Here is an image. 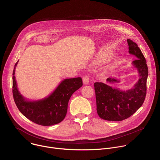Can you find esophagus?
I'll use <instances>...</instances> for the list:
<instances>
[{
    "mask_svg": "<svg viewBox=\"0 0 160 160\" xmlns=\"http://www.w3.org/2000/svg\"><path fill=\"white\" fill-rule=\"evenodd\" d=\"M82 81L84 84H88L89 82V77L88 76H84L82 77Z\"/></svg>",
    "mask_w": 160,
    "mask_h": 160,
    "instance_id": "esophagus-1",
    "label": "esophagus"
}]
</instances>
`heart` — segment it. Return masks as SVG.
Returning <instances> with one entry per match:
<instances>
[{"label":"heart","instance_id":"b5f03b06","mask_svg":"<svg viewBox=\"0 0 160 160\" xmlns=\"http://www.w3.org/2000/svg\"><path fill=\"white\" fill-rule=\"evenodd\" d=\"M107 56L99 55L95 58V62L97 63H104L105 61H107Z\"/></svg>","mask_w":160,"mask_h":160}]
</instances>
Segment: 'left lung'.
Listing matches in <instances>:
<instances>
[{
    "label": "left lung",
    "instance_id": "left-lung-1",
    "mask_svg": "<svg viewBox=\"0 0 160 160\" xmlns=\"http://www.w3.org/2000/svg\"><path fill=\"white\" fill-rule=\"evenodd\" d=\"M129 53L136 59L132 64L137 69L139 79L134 88L122 91L103 82H94L97 110L99 117L109 121H121L133 115L143 104L146 95L148 68L146 60L138 45L127 39ZM107 82H118L115 78H108Z\"/></svg>",
    "mask_w": 160,
    "mask_h": 160
}]
</instances>
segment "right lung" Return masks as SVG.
I'll return each instance as SVG.
<instances>
[{"mask_svg":"<svg viewBox=\"0 0 160 160\" xmlns=\"http://www.w3.org/2000/svg\"><path fill=\"white\" fill-rule=\"evenodd\" d=\"M16 63L12 73V94L20 112L33 122L43 126L62 122L67 114L69 100L72 94L82 86L81 78L66 79L47 98L38 101H27L20 94L15 78Z\"/></svg>","mask_w":160,"mask_h":160,"instance_id":"right-lung-1","label":"right lung"}]
</instances>
